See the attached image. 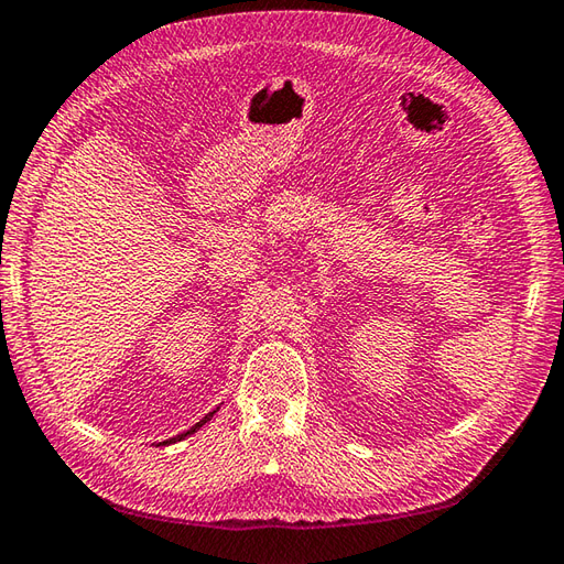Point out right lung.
<instances>
[{
	"label": "right lung",
	"mask_w": 564,
	"mask_h": 564,
	"mask_svg": "<svg viewBox=\"0 0 564 564\" xmlns=\"http://www.w3.org/2000/svg\"><path fill=\"white\" fill-rule=\"evenodd\" d=\"M210 416H213V412H210V414H208V416H206V419H200V422H198V424H196V426H191V429H188V431H186V434H182V436H176V438H170V441H162V443H164V446H166V443H174V441H182V438H184V436H188V434H194V431H196V429H200V426H203V424H206V422H208V419H210Z\"/></svg>",
	"instance_id": "obj_1"
}]
</instances>
